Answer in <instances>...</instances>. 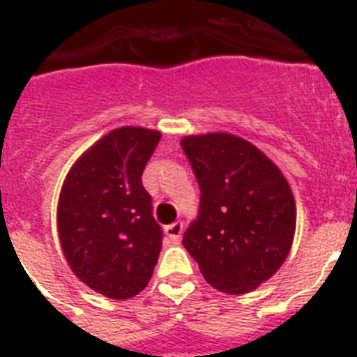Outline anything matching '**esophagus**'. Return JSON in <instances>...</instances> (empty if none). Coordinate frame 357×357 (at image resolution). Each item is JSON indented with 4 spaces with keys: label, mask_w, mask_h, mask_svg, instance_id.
<instances>
[{
    "label": "esophagus",
    "mask_w": 357,
    "mask_h": 357,
    "mask_svg": "<svg viewBox=\"0 0 357 357\" xmlns=\"http://www.w3.org/2000/svg\"><path fill=\"white\" fill-rule=\"evenodd\" d=\"M165 233H167V236H169L172 242H178V240L181 238V233H183V222H174V224L167 225V227H165Z\"/></svg>",
    "instance_id": "obj_1"
}]
</instances>
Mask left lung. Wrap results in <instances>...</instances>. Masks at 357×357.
Instances as JSON below:
<instances>
[{"mask_svg": "<svg viewBox=\"0 0 357 357\" xmlns=\"http://www.w3.org/2000/svg\"><path fill=\"white\" fill-rule=\"evenodd\" d=\"M181 149L202 192L185 249L213 288L249 294L288 257L297 220L291 188L266 153L231 133L188 135Z\"/></svg>", "mask_w": 357, "mask_h": 357, "instance_id": "left-lung-1", "label": "left lung"}]
</instances>
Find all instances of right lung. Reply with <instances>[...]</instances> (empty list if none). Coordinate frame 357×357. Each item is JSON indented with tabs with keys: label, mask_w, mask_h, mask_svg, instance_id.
Wrapping results in <instances>:
<instances>
[{
	"label": "right lung",
	"mask_w": 357,
	"mask_h": 357,
	"mask_svg": "<svg viewBox=\"0 0 357 357\" xmlns=\"http://www.w3.org/2000/svg\"><path fill=\"white\" fill-rule=\"evenodd\" d=\"M161 133L123 126L77 159L58 199V236L69 268L109 299L146 288L163 244L141 176Z\"/></svg>",
	"instance_id": "obj_1"
}]
</instances>
